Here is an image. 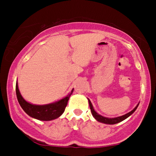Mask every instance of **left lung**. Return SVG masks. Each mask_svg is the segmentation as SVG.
<instances>
[{
    "mask_svg": "<svg viewBox=\"0 0 156 156\" xmlns=\"http://www.w3.org/2000/svg\"><path fill=\"white\" fill-rule=\"evenodd\" d=\"M89 107H90V109H91V112H92V114L93 115V117L95 118V119L98 122H101L105 123V124H109V125L117 124V123H119V122H120L123 121L124 119H126V118H128L129 116L131 115V114H133L134 112H135L136 109L137 108L138 105H139V104H138L135 107V108H134L133 110H132L131 112L128 113V114H125V115L121 116V117H116V118H107V117H103V116L100 115V114H98V113H97L94 110V108H93L92 103H91V101H89Z\"/></svg>",
    "mask_w": 156,
    "mask_h": 156,
    "instance_id": "obj_1",
    "label": "left lung"
}]
</instances>
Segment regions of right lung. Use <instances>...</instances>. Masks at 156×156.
<instances>
[{
    "mask_svg": "<svg viewBox=\"0 0 156 156\" xmlns=\"http://www.w3.org/2000/svg\"><path fill=\"white\" fill-rule=\"evenodd\" d=\"M73 89L67 96L54 103L43 105H33L28 103L23 99L20 93L17 82L16 83V94H17V101H18L20 106L30 117L42 121L52 120V119H56L60 117L65 110L67 102L69 101V97L73 94Z\"/></svg>",
    "mask_w": 156,
    "mask_h": 156,
    "instance_id": "right-lung-1",
    "label": "right lung"
}]
</instances>
